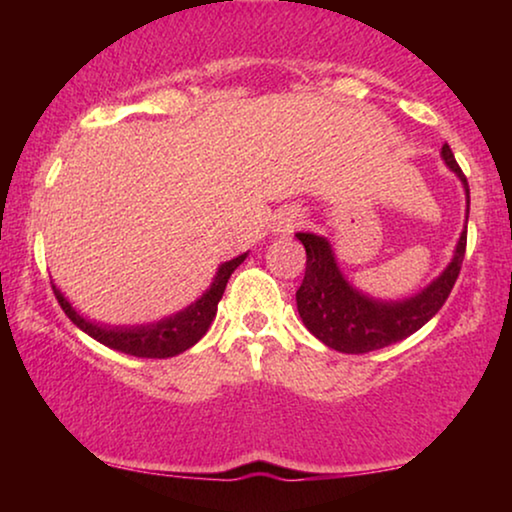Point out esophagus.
<instances>
[{
	"label": "esophagus",
	"instance_id": "esophagus-1",
	"mask_svg": "<svg viewBox=\"0 0 512 512\" xmlns=\"http://www.w3.org/2000/svg\"><path fill=\"white\" fill-rule=\"evenodd\" d=\"M300 223H303V214L298 212H286L282 219H279V226H277V233L282 235H289L293 230L300 228Z\"/></svg>",
	"mask_w": 512,
	"mask_h": 512
}]
</instances>
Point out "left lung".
Here are the masks:
<instances>
[{
    "instance_id": "8db88e82",
    "label": "left lung",
    "mask_w": 512,
    "mask_h": 512,
    "mask_svg": "<svg viewBox=\"0 0 512 512\" xmlns=\"http://www.w3.org/2000/svg\"><path fill=\"white\" fill-rule=\"evenodd\" d=\"M440 156L466 188L468 221V205H471L468 181L450 146L443 144ZM296 237L303 242L307 254L303 284L296 291L298 314L314 338L342 354L373 352L419 331L445 305L466 254L464 228L450 265L426 289L405 300H375L347 282L326 237L314 233H296Z\"/></svg>"
}]
</instances>
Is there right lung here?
<instances>
[{"label": "right lung", "mask_w": 512, "mask_h": 512, "mask_svg": "<svg viewBox=\"0 0 512 512\" xmlns=\"http://www.w3.org/2000/svg\"><path fill=\"white\" fill-rule=\"evenodd\" d=\"M244 258H247V254L223 263L219 272H216L212 286H209L193 305H188L186 310L146 326L95 324V321L81 317L55 284L53 293L67 317L72 319L83 333H88L90 338L102 342V345L116 349V352L139 356V359H167V356H177L181 352H186L188 347H193L195 342L207 333V328L212 326V321L216 317V307H219V300L223 296V291H226L228 279Z\"/></svg>", "instance_id": "obj_1"}]
</instances>
